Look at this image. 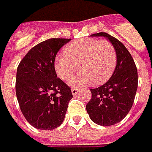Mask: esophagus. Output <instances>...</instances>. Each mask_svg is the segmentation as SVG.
Returning a JSON list of instances; mask_svg holds the SVG:
<instances>
[{
    "label": "esophagus",
    "instance_id": "1",
    "mask_svg": "<svg viewBox=\"0 0 152 152\" xmlns=\"http://www.w3.org/2000/svg\"><path fill=\"white\" fill-rule=\"evenodd\" d=\"M71 92H72L73 95H76V94H77V93L79 92V89H77V88H73V89L71 90Z\"/></svg>",
    "mask_w": 152,
    "mask_h": 152
}]
</instances>
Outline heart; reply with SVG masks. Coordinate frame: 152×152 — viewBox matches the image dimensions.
<instances>
[{"mask_svg":"<svg viewBox=\"0 0 152 152\" xmlns=\"http://www.w3.org/2000/svg\"><path fill=\"white\" fill-rule=\"evenodd\" d=\"M62 55L55 61V71L61 80L68 81L77 71L80 72L71 81L72 87L92 82L102 84L112 76L116 66V51L107 40L85 39L72 42L63 49Z\"/></svg>","mask_w":152,"mask_h":152,"instance_id":"1","label":"heart"}]
</instances>
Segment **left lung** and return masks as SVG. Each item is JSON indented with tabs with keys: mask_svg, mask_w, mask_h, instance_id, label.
<instances>
[{
	"mask_svg": "<svg viewBox=\"0 0 152 152\" xmlns=\"http://www.w3.org/2000/svg\"><path fill=\"white\" fill-rule=\"evenodd\" d=\"M92 36L107 38L117 55V64L111 78L102 86L91 89L92 98L86 106L94 123L110 126L125 118L132 107L138 86L137 68L126 47L116 38L107 33Z\"/></svg>",
	"mask_w": 152,
	"mask_h": 152,
	"instance_id": "left-lung-1",
	"label": "left lung"
}]
</instances>
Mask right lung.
Returning a JSON list of instances; mask_svg holds the SVG:
<instances>
[{"label":"right lung","mask_w":152,"mask_h":152,"mask_svg":"<svg viewBox=\"0 0 152 152\" xmlns=\"http://www.w3.org/2000/svg\"><path fill=\"white\" fill-rule=\"evenodd\" d=\"M71 39H50L26 54L19 63L16 94L23 116L34 128L50 130L64 121L73 97L71 87L57 77L55 56Z\"/></svg>","instance_id":"add662e5"}]
</instances>
